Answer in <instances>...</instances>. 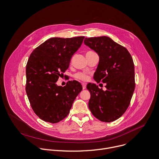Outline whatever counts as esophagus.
I'll return each instance as SVG.
<instances>
[{"label": "esophagus", "mask_w": 159, "mask_h": 159, "mask_svg": "<svg viewBox=\"0 0 159 159\" xmlns=\"http://www.w3.org/2000/svg\"><path fill=\"white\" fill-rule=\"evenodd\" d=\"M82 88H83V89H85L86 88V84H85V83H82Z\"/></svg>", "instance_id": "esophagus-1"}]
</instances>
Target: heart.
<instances>
[{"label": "heart", "mask_w": 159, "mask_h": 159, "mask_svg": "<svg viewBox=\"0 0 159 159\" xmlns=\"http://www.w3.org/2000/svg\"><path fill=\"white\" fill-rule=\"evenodd\" d=\"M75 77L79 80H87V79H88V76L85 74L84 73H77V74H75Z\"/></svg>", "instance_id": "1"}]
</instances>
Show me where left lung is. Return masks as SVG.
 <instances>
[{
  "mask_svg": "<svg viewBox=\"0 0 159 159\" xmlns=\"http://www.w3.org/2000/svg\"><path fill=\"white\" fill-rule=\"evenodd\" d=\"M84 43L99 57L94 80L106 84L105 91L95 84L87 85L90 93L89 108L99 120L114 121L125 112L134 92L133 58L126 48L107 36L85 38Z\"/></svg>",
  "mask_w": 159,
  "mask_h": 159,
  "instance_id": "8db88e82",
  "label": "left lung"
}]
</instances>
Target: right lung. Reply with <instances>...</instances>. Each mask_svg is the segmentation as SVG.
I'll return each instance as SVG.
<instances>
[{
  "instance_id": "add662e5",
  "label": "right lung",
  "mask_w": 159,
  "mask_h": 159,
  "mask_svg": "<svg viewBox=\"0 0 159 159\" xmlns=\"http://www.w3.org/2000/svg\"><path fill=\"white\" fill-rule=\"evenodd\" d=\"M84 36L52 38L41 44L30 56L26 69V91L35 114L42 120L57 123L67 116L82 86L76 80L64 87L56 84L69 66L72 55Z\"/></svg>"
}]
</instances>
